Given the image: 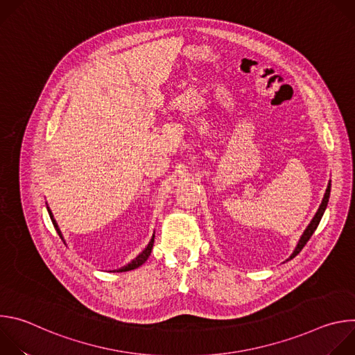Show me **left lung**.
Segmentation results:
<instances>
[{
	"label": "left lung",
	"instance_id": "left-lung-1",
	"mask_svg": "<svg viewBox=\"0 0 355 355\" xmlns=\"http://www.w3.org/2000/svg\"><path fill=\"white\" fill-rule=\"evenodd\" d=\"M330 189H331V181H329V184H327V188H326V192H324L323 200H322V204H320V207H319V209H318L316 215L313 216V219L311 220V223L308 225V227L305 229V232H303V234L300 236V239H299V241H297V244H296V247H295L293 252H292L291 257H289L286 261H289V260L295 259V257L299 254V252L302 251V248L305 247V244L309 241V239L312 237V234H313V233H315V230L318 229V226H319V223H320V220H322V216H323V214H324V211H326V208H327V204H329Z\"/></svg>",
	"mask_w": 355,
	"mask_h": 355
}]
</instances>
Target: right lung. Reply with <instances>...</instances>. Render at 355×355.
Listing matches in <instances>:
<instances>
[{
	"label": "right lung",
	"mask_w": 355,
	"mask_h": 355,
	"mask_svg": "<svg viewBox=\"0 0 355 355\" xmlns=\"http://www.w3.org/2000/svg\"><path fill=\"white\" fill-rule=\"evenodd\" d=\"M46 208H47V212H49L50 219H52V222H53V226H55L58 234H59L60 239L64 241L63 234H62V232H60V229H59V226H58V222H56L55 218H53L52 211H50L49 207H46ZM64 243H66V241H64ZM153 243H155V234H153V237L150 239V241H148V244L146 245V248L140 252V254H139L136 259H133L129 264H126V266H123V267H121V268H118V270H114V272H126V271H130V270H136V268L140 267L143 263H146L147 259H148V256H150V252H151V248H153ZM111 272H112V271H111Z\"/></svg>",
	"instance_id": "1"
}]
</instances>
